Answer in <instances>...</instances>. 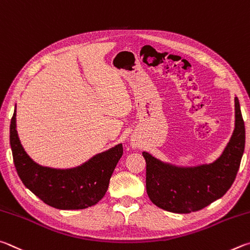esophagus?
<instances>
[{"instance_id": "esophagus-1", "label": "esophagus", "mask_w": 250, "mask_h": 250, "mask_svg": "<svg viewBox=\"0 0 250 250\" xmlns=\"http://www.w3.org/2000/svg\"><path fill=\"white\" fill-rule=\"evenodd\" d=\"M132 146L133 147H137V144L136 143H132Z\"/></svg>"}]
</instances>
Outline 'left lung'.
I'll return each instance as SVG.
<instances>
[{
    "mask_svg": "<svg viewBox=\"0 0 250 250\" xmlns=\"http://www.w3.org/2000/svg\"><path fill=\"white\" fill-rule=\"evenodd\" d=\"M233 136L213 164L181 168L143 152L146 160V190L152 203L172 213H191L208 207L229 191L245 149V124L237 98Z\"/></svg>",
    "mask_w": 250,
    "mask_h": 250,
    "instance_id": "left-lung-1",
    "label": "left lung"
}]
</instances>
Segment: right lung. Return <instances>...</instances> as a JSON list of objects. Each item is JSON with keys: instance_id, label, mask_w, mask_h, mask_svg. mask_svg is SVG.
<instances>
[{"instance_id": "obj_1", "label": "right lung", "mask_w": 250, "mask_h": 250, "mask_svg": "<svg viewBox=\"0 0 250 250\" xmlns=\"http://www.w3.org/2000/svg\"><path fill=\"white\" fill-rule=\"evenodd\" d=\"M16 112L10 126L13 160L21 182L43 203L59 209H82L103 199L123 155L122 144L91 158L80 167L59 170L42 167L29 158L16 132Z\"/></svg>"}]
</instances>
